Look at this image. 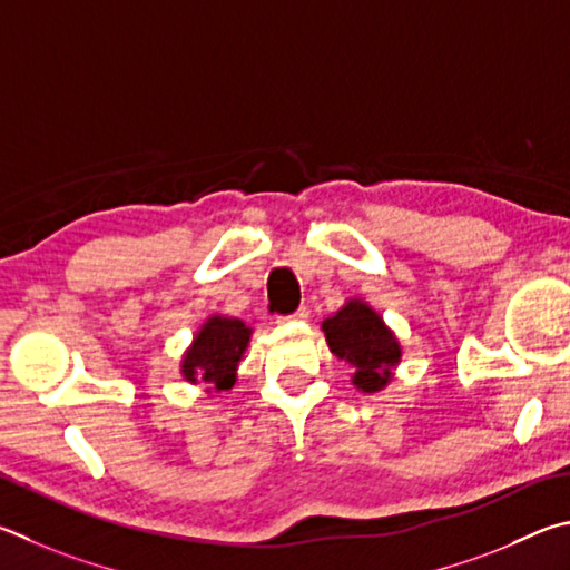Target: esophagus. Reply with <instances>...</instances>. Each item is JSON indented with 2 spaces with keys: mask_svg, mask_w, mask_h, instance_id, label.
I'll use <instances>...</instances> for the list:
<instances>
[{
  "mask_svg": "<svg viewBox=\"0 0 570 570\" xmlns=\"http://www.w3.org/2000/svg\"><path fill=\"white\" fill-rule=\"evenodd\" d=\"M307 317H311V311H307V307H301V311L285 315L283 321H285V323H295V321H307Z\"/></svg>",
  "mask_w": 570,
  "mask_h": 570,
  "instance_id": "1",
  "label": "esophagus"
}]
</instances>
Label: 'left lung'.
Instances as JSON below:
<instances>
[{"mask_svg": "<svg viewBox=\"0 0 570 570\" xmlns=\"http://www.w3.org/2000/svg\"><path fill=\"white\" fill-rule=\"evenodd\" d=\"M331 351L355 367L353 383L363 393H375L391 381V367L401 363V345L383 317L365 303H347L323 323Z\"/></svg>", "mask_w": 570, "mask_h": 570, "instance_id": "1", "label": "left lung"}]
</instances>
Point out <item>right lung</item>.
<instances>
[{
	"label": "right lung",
	"mask_w": 570,
	"mask_h": 570,
	"mask_svg": "<svg viewBox=\"0 0 570 570\" xmlns=\"http://www.w3.org/2000/svg\"><path fill=\"white\" fill-rule=\"evenodd\" d=\"M249 341V327L233 317H209L189 347L183 373L187 381H203L225 391L235 383V371Z\"/></svg>",
	"instance_id": "obj_1"
}]
</instances>
